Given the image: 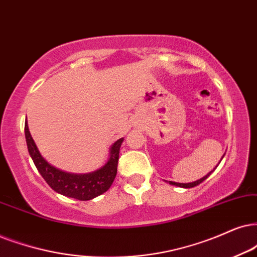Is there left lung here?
Segmentation results:
<instances>
[{
  "instance_id": "left-lung-1",
  "label": "left lung",
  "mask_w": 257,
  "mask_h": 257,
  "mask_svg": "<svg viewBox=\"0 0 257 257\" xmlns=\"http://www.w3.org/2000/svg\"><path fill=\"white\" fill-rule=\"evenodd\" d=\"M223 157H224V155H223ZM222 159H223V158H222ZM222 159H220V161H222ZM220 161H219V162H220ZM217 166H218V165H217ZM217 166H216V167H217ZM216 167H215V168H216ZM212 172H213V171H211L210 173H207V174L205 175V177H203V178H201V179L197 180V181H193V183H188V184H181V183H174V181H170V184H171V185H175V186L184 187V188H191V187H194V186H197V185H199L200 183H203V181L205 180L206 178L209 177V175H210L211 173H212Z\"/></svg>"
}]
</instances>
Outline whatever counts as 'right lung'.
<instances>
[{"label": "right lung", "instance_id": "obj_1", "mask_svg": "<svg viewBox=\"0 0 257 257\" xmlns=\"http://www.w3.org/2000/svg\"><path fill=\"white\" fill-rule=\"evenodd\" d=\"M25 135L29 155L32 157L35 167L42 175L46 183L58 193L65 197H71L78 200H90L100 196L109 190L117 173L119 148L123 142V138L117 140L110 148V157L106 164L99 170L85 174H74L60 171L51 166L41 157L38 151L31 133H29L27 122L25 123Z\"/></svg>", "mask_w": 257, "mask_h": 257}]
</instances>
